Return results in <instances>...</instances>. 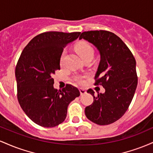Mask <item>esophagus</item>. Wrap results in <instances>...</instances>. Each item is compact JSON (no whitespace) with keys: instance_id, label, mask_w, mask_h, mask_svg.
I'll return each instance as SVG.
<instances>
[{"instance_id":"1","label":"esophagus","mask_w":153,"mask_h":153,"mask_svg":"<svg viewBox=\"0 0 153 153\" xmlns=\"http://www.w3.org/2000/svg\"><path fill=\"white\" fill-rule=\"evenodd\" d=\"M79 90H80V94H81V95H83V94H86V90H85V89H84V88H80L79 89Z\"/></svg>"}]
</instances>
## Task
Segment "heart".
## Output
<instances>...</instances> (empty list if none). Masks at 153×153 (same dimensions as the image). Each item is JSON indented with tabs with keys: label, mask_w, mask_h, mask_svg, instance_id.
Instances as JSON below:
<instances>
[{
	"label": "heart",
	"mask_w": 153,
	"mask_h": 153,
	"mask_svg": "<svg viewBox=\"0 0 153 153\" xmlns=\"http://www.w3.org/2000/svg\"><path fill=\"white\" fill-rule=\"evenodd\" d=\"M75 50H76L79 55L83 59L89 57V56H92L93 57V55H94V49L89 44L86 42L79 44L75 47ZM64 55L65 52H63L62 56H61V62H62L63 59H64ZM74 80L79 84H82L84 82L83 76H82V75H76V76H75Z\"/></svg>",
	"instance_id": "obj_1"
}]
</instances>
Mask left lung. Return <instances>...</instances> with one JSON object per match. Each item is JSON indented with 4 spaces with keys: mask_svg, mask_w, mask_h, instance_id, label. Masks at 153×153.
Listing matches in <instances>:
<instances>
[{
    "mask_svg": "<svg viewBox=\"0 0 153 153\" xmlns=\"http://www.w3.org/2000/svg\"><path fill=\"white\" fill-rule=\"evenodd\" d=\"M92 43L101 55L95 85H102L104 94H94V102L85 108L89 120L99 125H108L127 111L137 85L136 60L125 43L114 33L105 30L84 31L79 39Z\"/></svg>",
    "mask_w": 153,
    "mask_h": 153,
    "instance_id": "obj_1",
    "label": "left lung"
}]
</instances>
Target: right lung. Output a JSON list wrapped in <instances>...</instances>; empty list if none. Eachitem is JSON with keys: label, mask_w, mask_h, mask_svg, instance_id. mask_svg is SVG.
I'll use <instances>...</instances> for the list:
<instances>
[{"label": "right lung", "mask_w": 153, "mask_h": 153, "mask_svg": "<svg viewBox=\"0 0 153 153\" xmlns=\"http://www.w3.org/2000/svg\"><path fill=\"white\" fill-rule=\"evenodd\" d=\"M80 32L46 31L36 35L24 47L16 66L17 99L31 121L54 127L65 121L69 103L80 96L76 87L67 84L54 89L52 75L60 70L63 49Z\"/></svg>", "instance_id": "right-lung-1"}]
</instances>
